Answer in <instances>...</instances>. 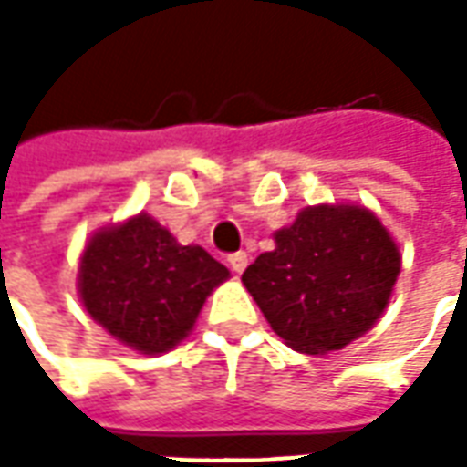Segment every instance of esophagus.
I'll list each match as a JSON object with an SVG mask.
<instances>
[{"instance_id": "1", "label": "esophagus", "mask_w": 467, "mask_h": 467, "mask_svg": "<svg viewBox=\"0 0 467 467\" xmlns=\"http://www.w3.org/2000/svg\"><path fill=\"white\" fill-rule=\"evenodd\" d=\"M228 265H231V270H234L236 275H242L244 270H246V265H249V254H246V252H234V254L228 257Z\"/></svg>"}]
</instances>
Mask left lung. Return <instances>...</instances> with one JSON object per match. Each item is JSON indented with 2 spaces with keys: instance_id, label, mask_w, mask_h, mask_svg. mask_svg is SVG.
Masks as SVG:
<instances>
[{
  "instance_id": "left-lung-1",
  "label": "left lung",
  "mask_w": 467,
  "mask_h": 467,
  "mask_svg": "<svg viewBox=\"0 0 467 467\" xmlns=\"http://www.w3.org/2000/svg\"><path fill=\"white\" fill-rule=\"evenodd\" d=\"M400 252L367 207L319 205L275 234V249L244 270L270 327L301 353L348 346L385 312Z\"/></svg>"
}]
</instances>
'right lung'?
I'll return each mask as SVG.
<instances>
[{"label":"right lung","instance_id":"right-lung-1","mask_svg":"<svg viewBox=\"0 0 467 467\" xmlns=\"http://www.w3.org/2000/svg\"><path fill=\"white\" fill-rule=\"evenodd\" d=\"M228 270L202 246H182L161 223L137 215L99 231L80 262L88 314L124 346L163 353L187 337L205 298Z\"/></svg>","mask_w":467,"mask_h":467}]
</instances>
